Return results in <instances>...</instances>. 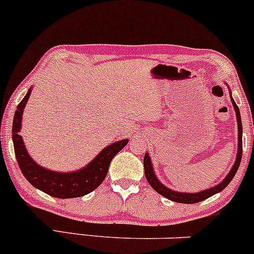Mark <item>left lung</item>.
Returning <instances> with one entry per match:
<instances>
[{
	"mask_svg": "<svg viewBox=\"0 0 254 254\" xmlns=\"http://www.w3.org/2000/svg\"><path fill=\"white\" fill-rule=\"evenodd\" d=\"M227 84V83H225ZM228 85V84H227ZM229 88V86H228ZM230 90V88H229ZM230 100L231 104L234 106V111H235L236 114V122H238V153H236V159L234 161L233 168L230 169V171L228 172V175L223 178L222 182H219L218 185H216L214 187H211V188L205 189V190L197 191V193H186V191H177V190H172L170 189L169 187H166L165 185L160 182L158 180L157 175H155L154 169H153V164L152 160H150L149 153H146L143 158V168H144V175H146L147 181L154 189L157 193H159L163 196H165L166 199L171 200V201L175 202H180V204H195V202H200L202 200L207 199V197L212 196V195L219 193L222 191L223 189L225 188L229 183L231 182L234 176H235L236 171H238L239 165L241 163V157H242V124H241V116H240V110L236 106L235 101H234L233 96H231L230 93Z\"/></svg>",
	"mask_w": 254,
	"mask_h": 254,
	"instance_id": "1",
	"label": "left lung"
}]
</instances>
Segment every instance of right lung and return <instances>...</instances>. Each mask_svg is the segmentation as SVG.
<instances>
[{
    "instance_id": "add662e5",
    "label": "right lung",
    "mask_w": 254,
    "mask_h": 254,
    "mask_svg": "<svg viewBox=\"0 0 254 254\" xmlns=\"http://www.w3.org/2000/svg\"><path fill=\"white\" fill-rule=\"evenodd\" d=\"M31 90L32 88L27 90L26 95L18 105V108L14 113L12 127L14 152H15L19 168L25 178L35 188L40 189L50 196L59 197V199H72V197H79L91 193L104 182L111 161L116 157L117 153L121 152L127 146L129 140L124 138V140L113 142L110 146L105 147L90 163L76 171L61 172L43 168L31 158L25 147L23 137L19 135L21 130L24 108L29 101Z\"/></svg>"
}]
</instances>
